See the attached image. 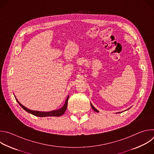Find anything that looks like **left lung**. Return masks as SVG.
I'll use <instances>...</instances> for the list:
<instances>
[{"mask_svg": "<svg viewBox=\"0 0 154 154\" xmlns=\"http://www.w3.org/2000/svg\"><path fill=\"white\" fill-rule=\"evenodd\" d=\"M91 106L92 108L93 109V110H94V111H95L96 112H99V111H98V110H97V109H96V108H94V107L93 106V105H92L91 103Z\"/></svg>", "mask_w": 154, "mask_h": 154, "instance_id": "obj_1", "label": "left lung"}]
</instances>
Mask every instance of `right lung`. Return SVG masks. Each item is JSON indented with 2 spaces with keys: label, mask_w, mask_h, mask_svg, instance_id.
Returning <instances> with one entry per match:
<instances>
[{
  "label": "right lung",
  "mask_w": 154,
  "mask_h": 154,
  "mask_svg": "<svg viewBox=\"0 0 154 154\" xmlns=\"http://www.w3.org/2000/svg\"><path fill=\"white\" fill-rule=\"evenodd\" d=\"M68 99H69V96H68L66 100L65 103L63 105V106L62 108H61L59 109H57V110H54V111H52V112H38V111H33V110H30V109L27 108L26 107H25L24 106H23V105H21L17 100V102H18V103L20 105V106L23 108L24 110H26L27 112L32 114L33 115H35L36 116H38V117H47V116H60L62 115H63L65 112V111L66 110V108L68 106ZM17 100V99H16Z\"/></svg>",
  "instance_id": "obj_1"
}]
</instances>
